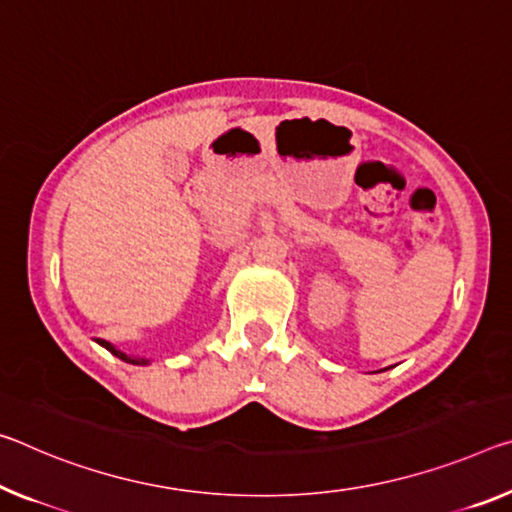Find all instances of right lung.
Returning <instances> with one entry per match:
<instances>
[{"mask_svg": "<svg viewBox=\"0 0 512 512\" xmlns=\"http://www.w3.org/2000/svg\"><path fill=\"white\" fill-rule=\"evenodd\" d=\"M97 342H100L104 348H107V351H111L113 355H116V358L125 360L129 364H148V360H145V358H132V355H125L123 351H118V348H113L109 342H104V339H97Z\"/></svg>", "mask_w": 512, "mask_h": 512, "instance_id": "add662e5", "label": "right lung"}]
</instances>
